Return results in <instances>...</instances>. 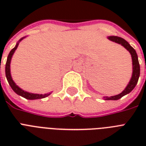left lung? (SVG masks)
<instances>
[{
    "instance_id": "obj_1",
    "label": "left lung",
    "mask_w": 146,
    "mask_h": 146,
    "mask_svg": "<svg viewBox=\"0 0 146 146\" xmlns=\"http://www.w3.org/2000/svg\"><path fill=\"white\" fill-rule=\"evenodd\" d=\"M110 41L117 43L119 44H121L123 47H124L125 48L127 49L129 52V54H131L132 57V62H133V73H132V77L129 80V83L127 86V87L125 88L124 90L121 92V93L116 95V96H104V100H118L121 98L123 96H126L127 94H129L132 90L135 88V86L138 82L139 77L140 75V66L139 64V60H138V56L136 54L135 49L128 43L125 39L122 38L118 37V36H108V37Z\"/></svg>"
}]
</instances>
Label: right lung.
<instances>
[{
  "label": "right lung",
  "instance_id": "1",
  "mask_svg": "<svg viewBox=\"0 0 146 146\" xmlns=\"http://www.w3.org/2000/svg\"><path fill=\"white\" fill-rule=\"evenodd\" d=\"M25 37H23L22 38L18 41V42L16 44V46L10 50V52L8 54L7 59V63H6L5 66V73H6V77H7V80L8 82H9V85L10 86V87L12 88V89L13 91L19 96H22V97L25 98L26 99L29 100H35V99H41V98H44L48 97V96H50V94L52 92H49V93L46 94H35V93H31V92H26L23 89H22L21 88H19L18 86H17L15 82L13 80L12 76H11V73H10V62H11V59H12V57L13 54H14L15 50H17V47L19 45V42H21L22 40L25 38Z\"/></svg>",
  "mask_w": 146,
  "mask_h": 146
}]
</instances>
